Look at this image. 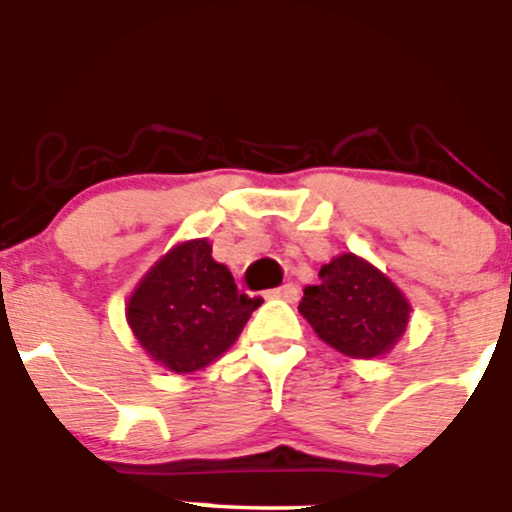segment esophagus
Instances as JSON below:
<instances>
[{"label":"esophagus","instance_id":"34e87169","mask_svg":"<svg viewBox=\"0 0 512 512\" xmlns=\"http://www.w3.org/2000/svg\"><path fill=\"white\" fill-rule=\"evenodd\" d=\"M267 298H279V301L293 303L298 298V289H296V284H281L279 289L267 291Z\"/></svg>","mask_w":512,"mask_h":512}]
</instances>
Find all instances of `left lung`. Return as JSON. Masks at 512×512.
Masks as SVG:
<instances>
[{"mask_svg": "<svg viewBox=\"0 0 512 512\" xmlns=\"http://www.w3.org/2000/svg\"><path fill=\"white\" fill-rule=\"evenodd\" d=\"M298 313L339 354L370 361L404 337L411 303L373 262L342 252L320 269V284L305 286Z\"/></svg>", "mask_w": 512, "mask_h": 512, "instance_id": "1", "label": "left lung"}]
</instances>
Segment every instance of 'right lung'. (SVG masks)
Returning a JSON list of instances; mask_svg holds the SVG:
<instances>
[{
  "label": "right lung",
  "mask_w": 512,
  "mask_h": 512,
  "mask_svg": "<svg viewBox=\"0 0 512 512\" xmlns=\"http://www.w3.org/2000/svg\"><path fill=\"white\" fill-rule=\"evenodd\" d=\"M260 305L211 257L209 238H192L151 264L129 293L125 317L151 361L185 375L226 354Z\"/></svg>",
  "instance_id": "1"
}]
</instances>
